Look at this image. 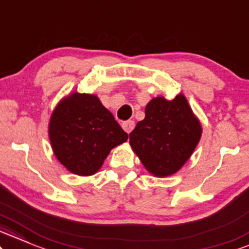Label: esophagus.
Returning <instances> with one entry per match:
<instances>
[{"label":"esophagus","mask_w":249,"mask_h":249,"mask_svg":"<svg viewBox=\"0 0 249 249\" xmlns=\"http://www.w3.org/2000/svg\"><path fill=\"white\" fill-rule=\"evenodd\" d=\"M134 127H135V122L131 121V120H129V121H125L122 124V128H124V131H127L128 134L134 129Z\"/></svg>","instance_id":"34e87169"}]
</instances>
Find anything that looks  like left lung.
<instances>
[{
	"mask_svg": "<svg viewBox=\"0 0 249 249\" xmlns=\"http://www.w3.org/2000/svg\"><path fill=\"white\" fill-rule=\"evenodd\" d=\"M200 135V124L185 96L171 101L159 96L147 105L145 118L130 133L129 142L149 172L166 177L190 159Z\"/></svg>",
	"mask_w": 249,
	"mask_h": 249,
	"instance_id": "8db88e82",
	"label": "left lung"
}]
</instances>
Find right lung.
I'll list each match as a JSON object with an SVG mask.
<instances>
[{
    "label": "right lung",
    "mask_w": 249,
    "mask_h": 249,
    "mask_svg": "<svg viewBox=\"0 0 249 249\" xmlns=\"http://www.w3.org/2000/svg\"><path fill=\"white\" fill-rule=\"evenodd\" d=\"M52 149L69 171L90 176L128 134L98 96L73 93L58 105L49 125Z\"/></svg>",
    "instance_id": "obj_1"
}]
</instances>
